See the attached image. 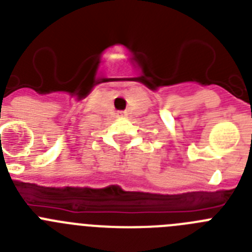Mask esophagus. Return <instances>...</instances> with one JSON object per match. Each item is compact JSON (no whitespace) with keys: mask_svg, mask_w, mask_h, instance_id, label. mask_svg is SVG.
<instances>
[{"mask_svg":"<svg viewBox=\"0 0 252 252\" xmlns=\"http://www.w3.org/2000/svg\"><path fill=\"white\" fill-rule=\"evenodd\" d=\"M121 116H124V115H121Z\"/></svg>","mask_w":252,"mask_h":252,"instance_id":"34e87169","label":"esophagus"}]
</instances>
